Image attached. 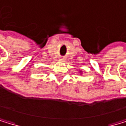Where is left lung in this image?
Instances as JSON below:
<instances>
[{"mask_svg":"<svg viewBox=\"0 0 126 126\" xmlns=\"http://www.w3.org/2000/svg\"><path fill=\"white\" fill-rule=\"evenodd\" d=\"M80 74H82V71H81V70H80Z\"/></svg>","mask_w":126,"mask_h":126,"instance_id":"obj_1","label":"left lung"}]
</instances>
